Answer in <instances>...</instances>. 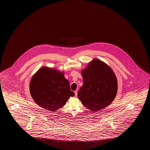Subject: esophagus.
Instances as JSON below:
<instances>
[{
	"label": "esophagus",
	"instance_id": "1",
	"mask_svg": "<svg viewBox=\"0 0 150 150\" xmlns=\"http://www.w3.org/2000/svg\"><path fill=\"white\" fill-rule=\"evenodd\" d=\"M74 93H75V96H77V90L74 91Z\"/></svg>",
	"mask_w": 150,
	"mask_h": 150
}]
</instances>
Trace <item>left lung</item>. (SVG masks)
Masks as SVG:
<instances>
[{
  "label": "left lung",
  "instance_id": "8db88e82",
  "mask_svg": "<svg viewBox=\"0 0 150 150\" xmlns=\"http://www.w3.org/2000/svg\"><path fill=\"white\" fill-rule=\"evenodd\" d=\"M83 85L78 97L83 106L93 111L106 108L115 98L118 83L112 69L100 59H93L81 71Z\"/></svg>",
  "mask_w": 150,
  "mask_h": 150
}]
</instances>
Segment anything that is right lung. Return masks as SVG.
Wrapping results in <instances>:
<instances>
[{"label":"right lung","mask_w":150,"mask_h":150,"mask_svg":"<svg viewBox=\"0 0 150 150\" xmlns=\"http://www.w3.org/2000/svg\"><path fill=\"white\" fill-rule=\"evenodd\" d=\"M30 92L38 105L51 111L61 108L74 96L64 73L45 67L32 76Z\"/></svg>","instance_id":"add662e5"}]
</instances>
